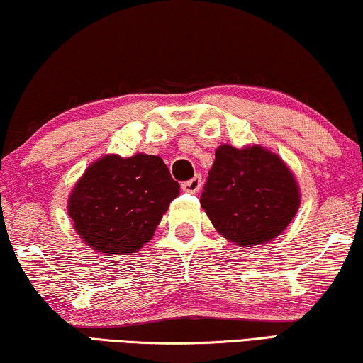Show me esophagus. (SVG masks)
<instances>
[{"mask_svg":"<svg viewBox=\"0 0 363 363\" xmlns=\"http://www.w3.org/2000/svg\"><path fill=\"white\" fill-rule=\"evenodd\" d=\"M201 186H203V178H201V175L193 177L191 180H188V182H185V183H183V185H182L183 191H186V193H198L199 190H201Z\"/></svg>","mask_w":363,"mask_h":363,"instance_id":"esophagus-1","label":"esophagus"}]
</instances>
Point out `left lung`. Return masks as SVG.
I'll return each mask as SVG.
<instances>
[{
    "label": "left lung",
    "instance_id": "8db88e82",
    "mask_svg": "<svg viewBox=\"0 0 363 363\" xmlns=\"http://www.w3.org/2000/svg\"><path fill=\"white\" fill-rule=\"evenodd\" d=\"M208 173L201 208L218 233L240 247L267 244L295 219L301 193L285 162L259 144H223Z\"/></svg>",
    "mask_w": 363,
    "mask_h": 363
}]
</instances>
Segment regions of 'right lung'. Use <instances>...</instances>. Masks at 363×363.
<instances>
[{"instance_id": "add662e5", "label": "right lung", "mask_w": 363, "mask_h": 363, "mask_svg": "<svg viewBox=\"0 0 363 363\" xmlns=\"http://www.w3.org/2000/svg\"><path fill=\"white\" fill-rule=\"evenodd\" d=\"M178 194L180 185L159 155L108 154L75 183L67 211L93 250L129 255L149 242Z\"/></svg>"}]
</instances>
